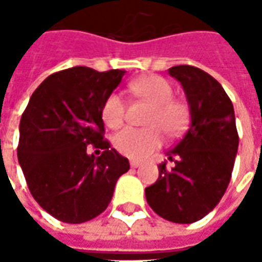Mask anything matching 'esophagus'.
I'll use <instances>...</instances> for the list:
<instances>
[{"label": "esophagus", "instance_id": "34e87169", "mask_svg": "<svg viewBox=\"0 0 262 262\" xmlns=\"http://www.w3.org/2000/svg\"><path fill=\"white\" fill-rule=\"evenodd\" d=\"M141 166V162H138V160H131V167H140Z\"/></svg>", "mask_w": 262, "mask_h": 262}]
</instances>
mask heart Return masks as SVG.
<instances>
[{
  "label": "heart",
  "mask_w": 262,
  "mask_h": 262,
  "mask_svg": "<svg viewBox=\"0 0 262 262\" xmlns=\"http://www.w3.org/2000/svg\"><path fill=\"white\" fill-rule=\"evenodd\" d=\"M137 96L153 105L146 128L125 126L114 137V146L129 159H144L162 146L166 131L169 136H181L185 131L189 112L185 102L173 99V87L160 76H144L131 84ZM125 100L119 93H111L102 106V119L106 126L116 128L124 122Z\"/></svg>",
  "instance_id": "b5f03b06"
}]
</instances>
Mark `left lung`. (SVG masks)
<instances>
[{
  "label": "left lung",
  "mask_w": 262,
  "mask_h": 262,
  "mask_svg": "<svg viewBox=\"0 0 262 262\" xmlns=\"http://www.w3.org/2000/svg\"><path fill=\"white\" fill-rule=\"evenodd\" d=\"M184 89L191 124L159 165V178L146 188L148 206L173 223H194L219 204L230 182L239 146L233 105L216 78L192 66L167 70Z\"/></svg>",
  "instance_id": "8db88e82"
}]
</instances>
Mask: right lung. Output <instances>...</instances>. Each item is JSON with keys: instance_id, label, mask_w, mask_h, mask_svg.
<instances>
[{"instance_id": "right-lung-1", "label": "right lung", "mask_w": 262, "mask_h": 262, "mask_svg": "<svg viewBox=\"0 0 262 262\" xmlns=\"http://www.w3.org/2000/svg\"><path fill=\"white\" fill-rule=\"evenodd\" d=\"M124 70L73 67L45 78L20 119L17 157L37 204L64 223H84L109 206L128 159L103 140L102 106ZM103 149L96 158L90 144ZM99 151V150H97Z\"/></svg>"}]
</instances>
